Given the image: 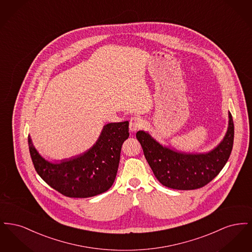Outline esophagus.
<instances>
[{
	"instance_id": "34e87169",
	"label": "esophagus",
	"mask_w": 252,
	"mask_h": 252,
	"mask_svg": "<svg viewBox=\"0 0 252 252\" xmlns=\"http://www.w3.org/2000/svg\"><path fill=\"white\" fill-rule=\"evenodd\" d=\"M143 126V120L140 117H133L129 123V130L136 132Z\"/></svg>"
}]
</instances>
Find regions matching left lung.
Segmentation results:
<instances>
[{"mask_svg":"<svg viewBox=\"0 0 252 252\" xmlns=\"http://www.w3.org/2000/svg\"><path fill=\"white\" fill-rule=\"evenodd\" d=\"M136 137L157 180L163 186L176 190H194L214 180L230 156L234 125L228 112V125L223 140L215 148L203 153H186L171 149L144 130Z\"/></svg>","mask_w":252,"mask_h":252,"instance_id":"obj_1","label":"left lung"}]
</instances>
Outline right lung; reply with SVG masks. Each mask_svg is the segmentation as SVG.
Returning a JSON list of instances; mask_svg holds the SVG:
<instances>
[{
  "instance_id": "obj_1",
  "label": "right lung",
  "mask_w": 252,
  "mask_h": 252,
  "mask_svg": "<svg viewBox=\"0 0 252 252\" xmlns=\"http://www.w3.org/2000/svg\"><path fill=\"white\" fill-rule=\"evenodd\" d=\"M128 124L108 123L90 149L55 162L38 153L29 135V151L36 173L65 196L86 198L108 191L116 178L122 145L129 136Z\"/></svg>"
}]
</instances>
